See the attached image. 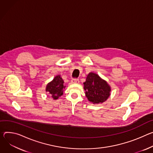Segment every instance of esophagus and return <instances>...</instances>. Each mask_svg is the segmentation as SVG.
<instances>
[{
	"label": "esophagus",
	"mask_w": 153,
	"mask_h": 153,
	"mask_svg": "<svg viewBox=\"0 0 153 153\" xmlns=\"http://www.w3.org/2000/svg\"><path fill=\"white\" fill-rule=\"evenodd\" d=\"M71 82L73 84H78L79 82V81L78 79H72Z\"/></svg>",
	"instance_id": "obj_1"
}]
</instances>
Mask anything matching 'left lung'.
Returning a JSON list of instances; mask_svg holds the SVG:
<instances>
[{
	"mask_svg": "<svg viewBox=\"0 0 153 153\" xmlns=\"http://www.w3.org/2000/svg\"><path fill=\"white\" fill-rule=\"evenodd\" d=\"M83 84L88 100L94 105L104 103L111 95L109 84L95 73L90 72L87 75Z\"/></svg>",
	"mask_w": 153,
	"mask_h": 153,
	"instance_id": "8db88e82",
	"label": "left lung"
}]
</instances>
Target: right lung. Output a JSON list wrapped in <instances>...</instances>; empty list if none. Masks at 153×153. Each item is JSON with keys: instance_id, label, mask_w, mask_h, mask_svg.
<instances>
[{"instance_id": "add662e5", "label": "right lung", "mask_w": 153, "mask_h": 153, "mask_svg": "<svg viewBox=\"0 0 153 153\" xmlns=\"http://www.w3.org/2000/svg\"><path fill=\"white\" fill-rule=\"evenodd\" d=\"M64 80L61 77L60 75H56L53 79L49 82L46 86L45 92H48L53 100H58L63 95L65 86L64 84Z\"/></svg>"}]
</instances>
